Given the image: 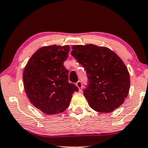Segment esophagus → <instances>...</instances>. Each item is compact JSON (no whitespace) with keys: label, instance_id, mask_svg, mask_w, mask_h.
I'll return each instance as SVG.
<instances>
[{"label":"esophagus","instance_id":"1","mask_svg":"<svg viewBox=\"0 0 148 148\" xmlns=\"http://www.w3.org/2000/svg\"><path fill=\"white\" fill-rule=\"evenodd\" d=\"M76 86H77L78 88H79V91H81V90H82V87H83V85H82V82H81V81H79L78 82H76Z\"/></svg>","mask_w":148,"mask_h":148}]
</instances>
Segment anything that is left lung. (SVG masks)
<instances>
[{
  "instance_id": "left-lung-1",
  "label": "left lung",
  "mask_w": 148,
  "mask_h": 148,
  "mask_svg": "<svg viewBox=\"0 0 148 148\" xmlns=\"http://www.w3.org/2000/svg\"><path fill=\"white\" fill-rule=\"evenodd\" d=\"M71 54L84 69L88 84L84 95L90 106L109 113L123 104L128 95L130 74L123 61L107 47L74 45Z\"/></svg>"
}]
</instances>
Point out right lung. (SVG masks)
Segmentation results:
<instances>
[{
  "label": "right lung",
  "mask_w": 148,
  "mask_h": 148,
  "mask_svg": "<svg viewBox=\"0 0 148 148\" xmlns=\"http://www.w3.org/2000/svg\"><path fill=\"white\" fill-rule=\"evenodd\" d=\"M69 47H44L32 56L23 74L25 93L36 108L47 115L65 111L79 88L68 81L64 62Z\"/></svg>",
  "instance_id": "right-lung-1"
}]
</instances>
